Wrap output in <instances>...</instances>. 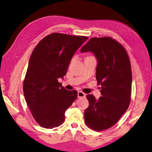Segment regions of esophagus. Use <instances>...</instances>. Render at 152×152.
Returning a JSON list of instances; mask_svg holds the SVG:
<instances>
[{
	"label": "esophagus",
	"mask_w": 152,
	"mask_h": 152,
	"mask_svg": "<svg viewBox=\"0 0 152 152\" xmlns=\"http://www.w3.org/2000/svg\"><path fill=\"white\" fill-rule=\"evenodd\" d=\"M77 96L79 98H85L86 97V94L82 93V91H79L78 92V94H77Z\"/></svg>",
	"instance_id": "esophagus-1"
}]
</instances>
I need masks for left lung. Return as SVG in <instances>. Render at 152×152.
<instances>
[{
	"instance_id": "left-lung-1",
	"label": "left lung",
	"mask_w": 152,
	"mask_h": 152,
	"mask_svg": "<svg viewBox=\"0 0 152 152\" xmlns=\"http://www.w3.org/2000/svg\"><path fill=\"white\" fill-rule=\"evenodd\" d=\"M91 52L97 59L96 78L101 84L102 96H86L89 105L84 112L85 123L95 131H103L114 126L130 103L132 72L126 49L110 37H94L80 49Z\"/></svg>"
}]
</instances>
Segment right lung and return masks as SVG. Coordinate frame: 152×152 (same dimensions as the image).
I'll list each match as a JSON object with an SVG mask.
<instances>
[{"label": "right lung", "mask_w": 152, "mask_h": 152, "mask_svg": "<svg viewBox=\"0 0 152 152\" xmlns=\"http://www.w3.org/2000/svg\"><path fill=\"white\" fill-rule=\"evenodd\" d=\"M87 37L59 33L50 34L36 45L30 58L23 82V93L36 122L53 129L65 121L66 110L77 98L58 79H63L76 50Z\"/></svg>", "instance_id": "right-lung-1"}]
</instances>
